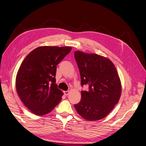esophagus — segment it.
Segmentation results:
<instances>
[{"instance_id": "obj_1", "label": "esophagus", "mask_w": 146, "mask_h": 146, "mask_svg": "<svg viewBox=\"0 0 146 146\" xmlns=\"http://www.w3.org/2000/svg\"><path fill=\"white\" fill-rule=\"evenodd\" d=\"M69 93H70V91H64V95H68L69 94Z\"/></svg>"}]
</instances>
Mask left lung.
Masks as SVG:
<instances>
[{
    "label": "left lung",
    "mask_w": 146,
    "mask_h": 146,
    "mask_svg": "<svg viewBox=\"0 0 146 146\" xmlns=\"http://www.w3.org/2000/svg\"><path fill=\"white\" fill-rule=\"evenodd\" d=\"M81 78V85H88L81 91V100L74 105L80 116L87 121L105 118L118 104L121 95V83L111 60L95 53L74 52Z\"/></svg>",
    "instance_id": "8db88e82"
}]
</instances>
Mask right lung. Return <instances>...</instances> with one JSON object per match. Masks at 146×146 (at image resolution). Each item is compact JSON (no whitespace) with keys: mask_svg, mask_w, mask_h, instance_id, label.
Instances as JSON below:
<instances>
[{"mask_svg":"<svg viewBox=\"0 0 146 146\" xmlns=\"http://www.w3.org/2000/svg\"><path fill=\"white\" fill-rule=\"evenodd\" d=\"M71 49L68 46H40L24 59L16 76V89L33 114H48L61 102L63 92L56 84V66Z\"/></svg>","mask_w":146,"mask_h":146,"instance_id":"obj_1","label":"right lung"}]
</instances>
